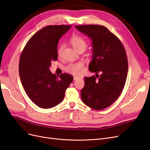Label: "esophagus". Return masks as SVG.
I'll use <instances>...</instances> for the list:
<instances>
[{
  "instance_id": "34e87169",
  "label": "esophagus",
  "mask_w": 150,
  "mask_h": 150,
  "mask_svg": "<svg viewBox=\"0 0 150 150\" xmlns=\"http://www.w3.org/2000/svg\"><path fill=\"white\" fill-rule=\"evenodd\" d=\"M80 79V77H78V76H74V80H77Z\"/></svg>"
}]
</instances>
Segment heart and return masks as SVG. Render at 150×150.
<instances>
[{
  "label": "heart",
  "mask_w": 150,
  "mask_h": 150,
  "mask_svg": "<svg viewBox=\"0 0 150 150\" xmlns=\"http://www.w3.org/2000/svg\"><path fill=\"white\" fill-rule=\"evenodd\" d=\"M70 42L71 46L79 52L80 50H85L87 47V42L83 38L78 35H74L72 36L70 40ZM64 49V46L60 45L57 50V55L60 57ZM65 70L74 75H81L84 73L85 69L83 64L82 62H77L74 64H70L65 67Z\"/></svg>",
  "instance_id": "obj_1"
}]
</instances>
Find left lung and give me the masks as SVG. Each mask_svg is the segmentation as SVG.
<instances>
[{
  "label": "left lung",
  "instance_id": "obj_1",
  "mask_svg": "<svg viewBox=\"0 0 150 150\" xmlns=\"http://www.w3.org/2000/svg\"><path fill=\"white\" fill-rule=\"evenodd\" d=\"M75 28L92 40L93 59L89 70L96 73V76L84 78L81 99L93 109L107 108L119 97L125 84L128 72L125 49L119 39L104 26L85 25Z\"/></svg>",
  "mask_w": 150,
  "mask_h": 150
}]
</instances>
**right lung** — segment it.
<instances>
[{
  "mask_svg": "<svg viewBox=\"0 0 150 150\" xmlns=\"http://www.w3.org/2000/svg\"><path fill=\"white\" fill-rule=\"evenodd\" d=\"M70 25H49L36 32L21 52L19 75L29 98L38 107L49 109L62 102L65 92L74 77L62 74L59 77L49 70L57 60V44Z\"/></svg>",
  "mask_w": 150,
  "mask_h": 150,
  "instance_id": "1",
  "label": "right lung"
}]
</instances>
